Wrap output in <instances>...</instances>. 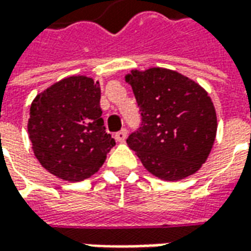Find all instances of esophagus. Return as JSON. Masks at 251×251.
I'll list each match as a JSON object with an SVG mask.
<instances>
[{
  "mask_svg": "<svg viewBox=\"0 0 251 251\" xmlns=\"http://www.w3.org/2000/svg\"><path fill=\"white\" fill-rule=\"evenodd\" d=\"M126 137H127V130L126 129H122L118 133H115V140L118 142H124L126 140Z\"/></svg>",
  "mask_w": 251,
  "mask_h": 251,
  "instance_id": "obj_1",
  "label": "esophagus"
}]
</instances>
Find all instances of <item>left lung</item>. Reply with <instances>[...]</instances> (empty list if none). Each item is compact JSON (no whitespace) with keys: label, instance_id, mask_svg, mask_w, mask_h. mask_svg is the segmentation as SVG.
<instances>
[{"label":"left lung","instance_id":"1","mask_svg":"<svg viewBox=\"0 0 251 251\" xmlns=\"http://www.w3.org/2000/svg\"><path fill=\"white\" fill-rule=\"evenodd\" d=\"M126 83L140 106L142 126L126 140L148 172L176 181L196 174L216 137L215 107L204 88L174 70H131Z\"/></svg>","mask_w":251,"mask_h":251}]
</instances>
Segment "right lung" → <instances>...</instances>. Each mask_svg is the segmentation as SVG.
Returning a JSON list of instances; mask_svg holds the SVG:
<instances>
[{
  "instance_id": "right-lung-1",
  "label": "right lung",
  "mask_w": 251,
  "mask_h": 251,
  "mask_svg": "<svg viewBox=\"0 0 251 251\" xmlns=\"http://www.w3.org/2000/svg\"><path fill=\"white\" fill-rule=\"evenodd\" d=\"M99 82L74 75L53 83L30 104L28 134L43 168L66 181L93 176L114 138L106 133L99 106Z\"/></svg>"
}]
</instances>
